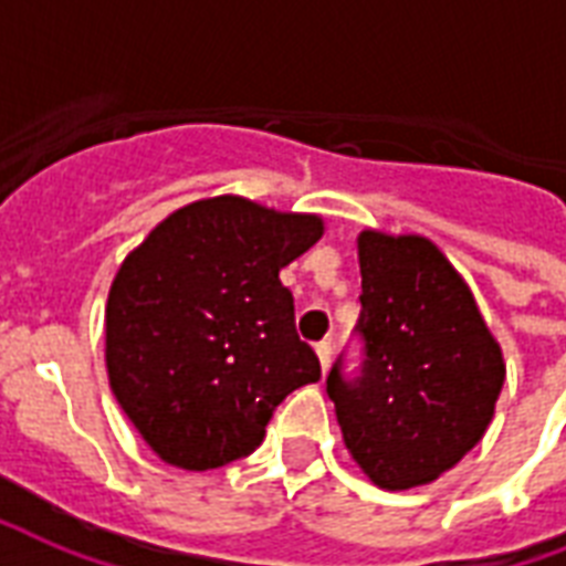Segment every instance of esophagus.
Masks as SVG:
<instances>
[{
    "label": "esophagus",
    "mask_w": 566,
    "mask_h": 566,
    "mask_svg": "<svg viewBox=\"0 0 566 566\" xmlns=\"http://www.w3.org/2000/svg\"><path fill=\"white\" fill-rule=\"evenodd\" d=\"M315 354H318V363H322V371L331 369V354H333V345L324 339V343L315 345Z\"/></svg>",
    "instance_id": "1"
}]
</instances>
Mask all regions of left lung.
<instances>
[{"mask_svg": "<svg viewBox=\"0 0 566 566\" xmlns=\"http://www.w3.org/2000/svg\"><path fill=\"white\" fill-rule=\"evenodd\" d=\"M357 380L327 375L345 449L380 490L449 472L484 437L505 360L467 280L424 235L363 230Z\"/></svg>", "mask_w": 566, "mask_h": 566, "instance_id": "left-lung-1", "label": "left lung"}]
</instances>
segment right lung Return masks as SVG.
<instances>
[{
	"mask_svg": "<svg viewBox=\"0 0 566 566\" xmlns=\"http://www.w3.org/2000/svg\"><path fill=\"white\" fill-rule=\"evenodd\" d=\"M322 233L318 214L206 197L156 223L117 269L105 369L161 461L203 472L251 454L274 407L322 378L280 283Z\"/></svg>",
	"mask_w": 566,
	"mask_h": 566,
	"instance_id": "obj_1",
	"label": "right lung"
}]
</instances>
